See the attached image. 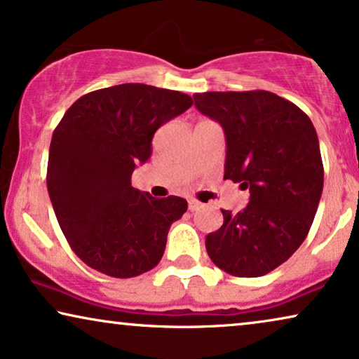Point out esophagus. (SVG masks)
Masks as SVG:
<instances>
[{"instance_id":"esophagus-1","label":"esophagus","mask_w":359,"mask_h":359,"mask_svg":"<svg viewBox=\"0 0 359 359\" xmlns=\"http://www.w3.org/2000/svg\"><path fill=\"white\" fill-rule=\"evenodd\" d=\"M188 205H189V210H199L201 208H203V204H201L199 201H196V199H189Z\"/></svg>"}]
</instances>
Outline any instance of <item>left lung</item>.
I'll list each match as a JSON object with an SVG mask.
<instances>
[{
	"label": "left lung",
	"mask_w": 359,
	"mask_h": 359,
	"mask_svg": "<svg viewBox=\"0 0 359 359\" xmlns=\"http://www.w3.org/2000/svg\"><path fill=\"white\" fill-rule=\"evenodd\" d=\"M194 104L222 126L225 180L250 189V203L205 237L215 266L238 278L263 276L306 240L323 188V165L312 121L274 93H196Z\"/></svg>",
	"instance_id": "left-lung-1"
}]
</instances>
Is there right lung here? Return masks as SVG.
Wrapping results in <instances>:
<instances>
[{"instance_id": "add662e5", "label": "right lung", "mask_w": 359, "mask_h": 359, "mask_svg": "<svg viewBox=\"0 0 359 359\" xmlns=\"http://www.w3.org/2000/svg\"><path fill=\"white\" fill-rule=\"evenodd\" d=\"M191 106L184 93L124 83L81 96L58 122L47 189L67 242L90 268L134 278L163 257L170 225L188 203L151 198L130 178L150 158L156 129Z\"/></svg>"}]
</instances>
